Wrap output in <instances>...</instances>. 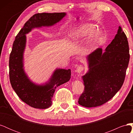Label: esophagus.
<instances>
[{"instance_id": "1", "label": "esophagus", "mask_w": 133, "mask_h": 133, "mask_svg": "<svg viewBox=\"0 0 133 133\" xmlns=\"http://www.w3.org/2000/svg\"><path fill=\"white\" fill-rule=\"evenodd\" d=\"M84 70V67L82 65H78L76 68V69L75 70L76 72H77L78 73H80L82 71Z\"/></svg>"}]
</instances>
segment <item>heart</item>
<instances>
[{"label": "heart", "mask_w": 133, "mask_h": 133, "mask_svg": "<svg viewBox=\"0 0 133 133\" xmlns=\"http://www.w3.org/2000/svg\"><path fill=\"white\" fill-rule=\"evenodd\" d=\"M99 28L90 23L84 24L71 29L68 36L70 41L74 43H81L89 39L86 46L88 50L93 49L102 39L103 34Z\"/></svg>", "instance_id": "heart-1"}]
</instances>
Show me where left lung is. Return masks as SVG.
I'll return each instance as SVG.
<instances>
[{
    "mask_svg": "<svg viewBox=\"0 0 133 133\" xmlns=\"http://www.w3.org/2000/svg\"><path fill=\"white\" fill-rule=\"evenodd\" d=\"M128 39L121 26L105 51L98 48L87 57L89 70L82 76L84 90L78 103L87 108L102 105L122 88L129 62Z\"/></svg>",
    "mask_w": 133,
    "mask_h": 133,
    "instance_id": "1",
    "label": "left lung"
}]
</instances>
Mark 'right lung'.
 <instances>
[{
	"label": "right lung",
	"mask_w": 133,
	"mask_h": 133,
	"mask_svg": "<svg viewBox=\"0 0 133 133\" xmlns=\"http://www.w3.org/2000/svg\"><path fill=\"white\" fill-rule=\"evenodd\" d=\"M65 15V13L35 14L25 23L14 41L9 63L10 84L19 98L33 108L43 109L50 107L55 89L69 81L71 70L57 69L49 81L42 85L32 82L23 68V55L26 42L25 35L34 28L53 26Z\"/></svg>",
	"instance_id": "right-lung-1"
}]
</instances>
